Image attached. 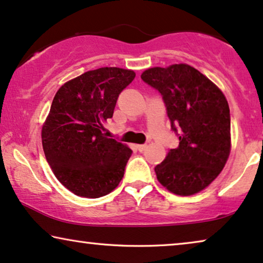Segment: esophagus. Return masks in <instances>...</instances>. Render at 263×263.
Wrapping results in <instances>:
<instances>
[{
  "label": "esophagus",
  "mask_w": 263,
  "mask_h": 263,
  "mask_svg": "<svg viewBox=\"0 0 263 263\" xmlns=\"http://www.w3.org/2000/svg\"><path fill=\"white\" fill-rule=\"evenodd\" d=\"M146 148H148V145H146V144H139V145H137L138 152H141V153L144 152V150H145Z\"/></svg>",
  "instance_id": "esophagus-1"
}]
</instances>
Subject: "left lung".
<instances>
[{"label": "left lung", "instance_id": "1", "mask_svg": "<svg viewBox=\"0 0 263 263\" xmlns=\"http://www.w3.org/2000/svg\"><path fill=\"white\" fill-rule=\"evenodd\" d=\"M141 78L161 93L179 141L155 167L157 180L176 195L197 194L219 176L229 159V103L215 84L189 65L149 68Z\"/></svg>", "mask_w": 263, "mask_h": 263}]
</instances>
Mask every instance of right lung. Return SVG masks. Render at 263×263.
Here are the masks:
<instances>
[{"instance_id":"obj_1","label":"right lung","mask_w":263,"mask_h":263,"mask_svg":"<svg viewBox=\"0 0 263 263\" xmlns=\"http://www.w3.org/2000/svg\"><path fill=\"white\" fill-rule=\"evenodd\" d=\"M135 77L129 69L97 68L64 84L52 100L42 128L44 155L58 180L77 196L102 197L124 177L132 150L108 138L102 124Z\"/></svg>"}]
</instances>
